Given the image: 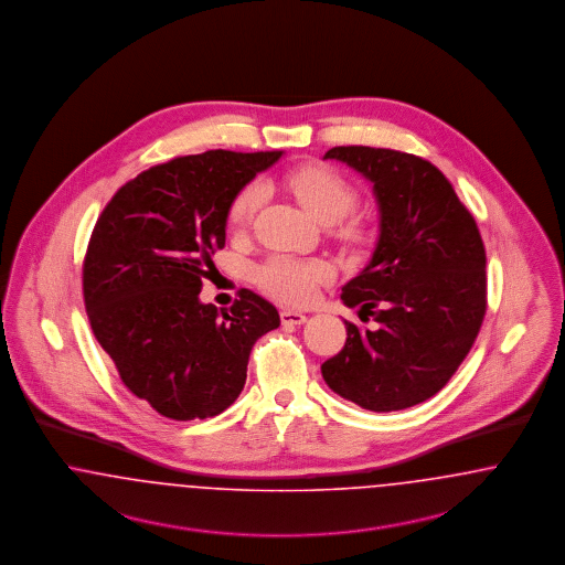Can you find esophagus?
<instances>
[{"label":"esophagus","instance_id":"34e87169","mask_svg":"<svg viewBox=\"0 0 565 565\" xmlns=\"http://www.w3.org/2000/svg\"><path fill=\"white\" fill-rule=\"evenodd\" d=\"M280 320H282V324H303L308 317L301 312H294V310H282Z\"/></svg>","mask_w":565,"mask_h":565}]
</instances>
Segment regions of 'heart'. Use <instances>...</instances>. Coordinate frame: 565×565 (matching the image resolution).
<instances>
[{"mask_svg": "<svg viewBox=\"0 0 565 565\" xmlns=\"http://www.w3.org/2000/svg\"><path fill=\"white\" fill-rule=\"evenodd\" d=\"M285 188L294 194L301 206L322 223L333 225L344 221L356 206L359 194L344 174L322 167H301L287 172L282 179ZM266 198V188L259 181H250L232 198L227 209V225L234 232H245L253 223L262 202ZM342 236L348 241H359L361 230L356 223L342 225ZM253 278L262 291L285 301V303H306L312 299L322 280L329 278V268L319 259H299L291 255H270L259 264Z\"/></svg>", "mask_w": 565, "mask_h": 565, "instance_id": "heart-1", "label": "heart"}]
</instances>
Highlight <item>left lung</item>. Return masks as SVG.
<instances>
[{
    "label": "left lung",
    "instance_id": "left-lung-1",
    "mask_svg": "<svg viewBox=\"0 0 565 565\" xmlns=\"http://www.w3.org/2000/svg\"><path fill=\"white\" fill-rule=\"evenodd\" d=\"M373 183L380 238L367 268L342 287L345 344L322 363L333 393L369 412H398L435 396L467 359L488 308L486 246L475 217L428 160L396 149L333 148Z\"/></svg>",
    "mask_w": 565,
    "mask_h": 565
}]
</instances>
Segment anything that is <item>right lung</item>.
<instances>
[{
    "mask_svg": "<svg viewBox=\"0 0 565 565\" xmlns=\"http://www.w3.org/2000/svg\"><path fill=\"white\" fill-rule=\"evenodd\" d=\"M282 151L211 149L151 167L103 209L84 257L82 285L93 333L124 386L160 416L204 419L245 388L253 344L280 324L248 289L230 310L200 301L227 209Z\"/></svg>",
    "mask_w": 565,
    "mask_h": 565,
    "instance_id": "add662e5",
    "label": "right lung"
}]
</instances>
